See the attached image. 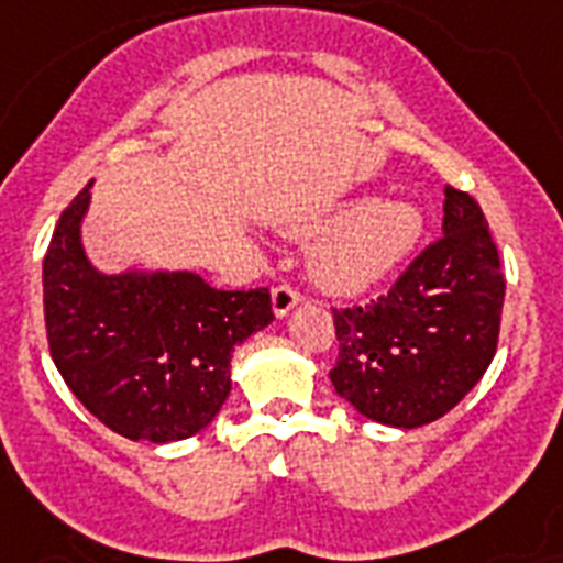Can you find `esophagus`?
Segmentation results:
<instances>
[{"mask_svg": "<svg viewBox=\"0 0 563 563\" xmlns=\"http://www.w3.org/2000/svg\"><path fill=\"white\" fill-rule=\"evenodd\" d=\"M301 301V292L290 285L273 287V313L287 316Z\"/></svg>", "mask_w": 563, "mask_h": 563, "instance_id": "esophagus-1", "label": "esophagus"}]
</instances>
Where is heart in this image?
<instances>
[{
    "label": "heart",
    "mask_w": 563,
    "mask_h": 563,
    "mask_svg": "<svg viewBox=\"0 0 563 563\" xmlns=\"http://www.w3.org/2000/svg\"><path fill=\"white\" fill-rule=\"evenodd\" d=\"M422 218L406 201H365L319 232L313 273L336 292H362L391 276L415 250Z\"/></svg>",
    "instance_id": "obj_1"
}]
</instances>
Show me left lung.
Here are the masks:
<instances>
[{"mask_svg": "<svg viewBox=\"0 0 563 563\" xmlns=\"http://www.w3.org/2000/svg\"><path fill=\"white\" fill-rule=\"evenodd\" d=\"M504 273L483 209L445 187L443 235L371 305L333 308L331 383L383 426L417 429L452 411L498 351Z\"/></svg>", "mask_w": 563, "mask_h": 563, "instance_id": "left-lung-1", "label": "left lung"}]
</instances>
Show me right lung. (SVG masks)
<instances>
[{
  "instance_id": "add662e5",
  "label": "right lung",
  "mask_w": 563,
  "mask_h": 563,
  "mask_svg": "<svg viewBox=\"0 0 563 563\" xmlns=\"http://www.w3.org/2000/svg\"><path fill=\"white\" fill-rule=\"evenodd\" d=\"M88 189L63 209L42 262L54 365L74 397L123 438H192L224 406L235 345L273 322L271 290H216L187 271H95L80 244Z\"/></svg>"
}]
</instances>
